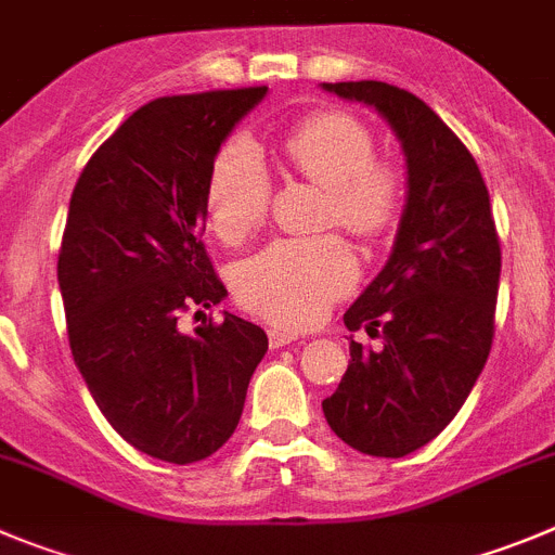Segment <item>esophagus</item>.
<instances>
[{"mask_svg": "<svg viewBox=\"0 0 555 555\" xmlns=\"http://www.w3.org/2000/svg\"><path fill=\"white\" fill-rule=\"evenodd\" d=\"M294 340H297V335L288 333V330H278V327L269 330V347L272 349H283L288 347V344H294Z\"/></svg>", "mask_w": 555, "mask_h": 555, "instance_id": "obj_1", "label": "esophagus"}]
</instances>
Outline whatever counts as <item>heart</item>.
I'll use <instances>...</instances> for the list:
<instances>
[{
  "mask_svg": "<svg viewBox=\"0 0 555 555\" xmlns=\"http://www.w3.org/2000/svg\"><path fill=\"white\" fill-rule=\"evenodd\" d=\"M283 154L302 178L324 186V225L352 236H383L399 220L401 178L393 165L374 159L377 145L363 120L347 112H317L283 137ZM272 203V178L261 151L233 137L208 167V225L222 242H242L263 222ZM358 283V261L338 236L278 238L238 263L233 286L256 317L286 327H308Z\"/></svg>",
  "mask_w": 555,
  "mask_h": 555,
  "instance_id": "heart-1",
  "label": "heart"
}]
</instances>
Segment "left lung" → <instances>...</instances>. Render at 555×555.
I'll list each match as a JSON object with an SVG mask.
<instances>
[{"mask_svg":"<svg viewBox=\"0 0 555 555\" xmlns=\"http://www.w3.org/2000/svg\"><path fill=\"white\" fill-rule=\"evenodd\" d=\"M374 106L406 159V206L393 253L344 313L383 347L349 340V369L322 401L330 429L371 456L435 440L474 390L495 335L501 242L490 192L460 137L418 95L388 81H324Z\"/></svg>","mask_w":555,"mask_h":555,"instance_id":"1","label":"left lung"}]
</instances>
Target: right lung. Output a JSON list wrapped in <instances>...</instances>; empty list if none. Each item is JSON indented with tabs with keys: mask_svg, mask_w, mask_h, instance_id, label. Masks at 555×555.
<instances>
[{
	"mask_svg": "<svg viewBox=\"0 0 555 555\" xmlns=\"http://www.w3.org/2000/svg\"><path fill=\"white\" fill-rule=\"evenodd\" d=\"M263 95L208 90L140 106L70 195L57 281L74 363L112 429L172 465L225 446L269 347L233 313L178 330L181 313L228 294L201 242L203 192L225 137Z\"/></svg>",
	"mask_w": 555,
	"mask_h": 555,
	"instance_id": "1",
	"label": "right lung"
}]
</instances>
